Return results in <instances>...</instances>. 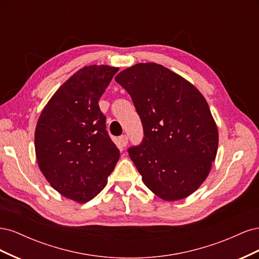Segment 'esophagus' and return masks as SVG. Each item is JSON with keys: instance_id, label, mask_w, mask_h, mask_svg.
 Instances as JSON below:
<instances>
[{"instance_id": "34e87169", "label": "esophagus", "mask_w": 259, "mask_h": 259, "mask_svg": "<svg viewBox=\"0 0 259 259\" xmlns=\"http://www.w3.org/2000/svg\"><path fill=\"white\" fill-rule=\"evenodd\" d=\"M119 142H120L122 147H125V146L127 145V143H128V138H127L126 135H122V136L119 137Z\"/></svg>"}]
</instances>
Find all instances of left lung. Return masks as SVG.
Segmentation results:
<instances>
[{
	"label": "left lung",
	"mask_w": 259,
	"mask_h": 259,
	"mask_svg": "<svg viewBox=\"0 0 259 259\" xmlns=\"http://www.w3.org/2000/svg\"><path fill=\"white\" fill-rule=\"evenodd\" d=\"M115 81L143 123V142L127 151L144 184L165 201L187 198L206 179L217 153L218 131L205 98L154 62L125 69Z\"/></svg>",
	"instance_id": "obj_1"
}]
</instances>
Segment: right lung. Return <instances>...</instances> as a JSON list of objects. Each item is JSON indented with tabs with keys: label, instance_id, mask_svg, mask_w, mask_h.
Returning a JSON list of instances; mask_svg holds the SVG:
<instances>
[{
	"label": "right lung",
	"instance_id": "add662e5",
	"mask_svg": "<svg viewBox=\"0 0 259 259\" xmlns=\"http://www.w3.org/2000/svg\"><path fill=\"white\" fill-rule=\"evenodd\" d=\"M119 68L80 69L54 94L35 127V154L55 190L85 203L104 189L120 158L98 101Z\"/></svg>",
	"mask_w": 259,
	"mask_h": 259
}]
</instances>
